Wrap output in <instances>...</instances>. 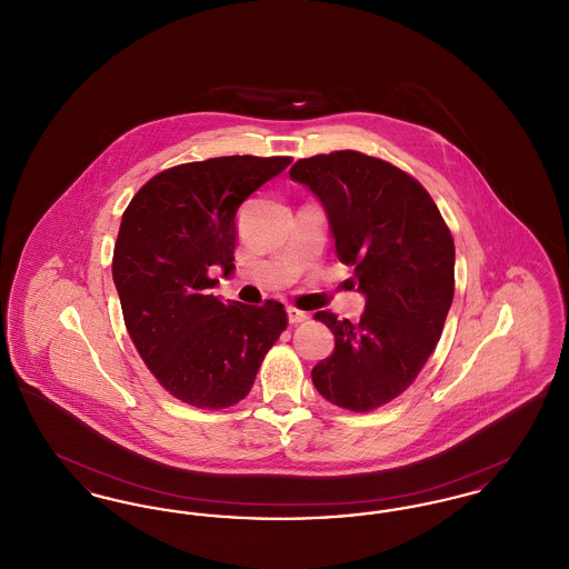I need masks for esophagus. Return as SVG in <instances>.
<instances>
[{
    "instance_id": "1",
    "label": "esophagus",
    "mask_w": 569,
    "mask_h": 569,
    "mask_svg": "<svg viewBox=\"0 0 569 569\" xmlns=\"http://www.w3.org/2000/svg\"><path fill=\"white\" fill-rule=\"evenodd\" d=\"M288 320H290V325H300V322H307L309 316L297 307H288Z\"/></svg>"
}]
</instances>
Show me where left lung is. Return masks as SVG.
Masks as SVG:
<instances>
[{"mask_svg": "<svg viewBox=\"0 0 569 569\" xmlns=\"http://www.w3.org/2000/svg\"><path fill=\"white\" fill-rule=\"evenodd\" d=\"M325 204L339 260L367 297L360 322L318 311L335 352L311 379L332 406L373 411L418 378L437 348L455 297V241L431 193L395 163L332 151L290 168Z\"/></svg>", "mask_w": 569, "mask_h": 569, "instance_id": "1", "label": "left lung"}]
</instances>
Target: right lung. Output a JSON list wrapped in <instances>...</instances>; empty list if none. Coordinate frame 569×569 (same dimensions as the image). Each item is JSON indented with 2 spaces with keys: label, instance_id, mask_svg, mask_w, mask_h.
Segmentation results:
<instances>
[{
  "label": "right lung",
  "instance_id": "obj_1",
  "mask_svg": "<svg viewBox=\"0 0 569 569\" xmlns=\"http://www.w3.org/2000/svg\"><path fill=\"white\" fill-rule=\"evenodd\" d=\"M292 158L226 156L179 163L130 200L112 251L126 328L147 369L174 399L226 409L244 399L288 326L281 302L223 305L211 295L234 269V217Z\"/></svg>",
  "mask_w": 569,
  "mask_h": 569
}]
</instances>
